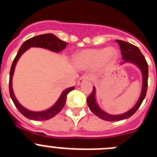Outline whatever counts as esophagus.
<instances>
[{"label":"esophagus","instance_id":"1","mask_svg":"<svg viewBox=\"0 0 157 157\" xmlns=\"http://www.w3.org/2000/svg\"><path fill=\"white\" fill-rule=\"evenodd\" d=\"M88 80H90V76L86 75H82L79 78L78 82V85H80V84H82V82H86V81H88Z\"/></svg>","mask_w":157,"mask_h":157}]
</instances>
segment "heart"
Segmentation results:
<instances>
[{"instance_id": "obj_1", "label": "heart", "mask_w": 157, "mask_h": 157, "mask_svg": "<svg viewBox=\"0 0 157 157\" xmlns=\"http://www.w3.org/2000/svg\"><path fill=\"white\" fill-rule=\"evenodd\" d=\"M117 56V51L114 48H94L86 49L78 53L75 57L76 63L83 67H90L98 64L106 67L115 60Z\"/></svg>"}]
</instances>
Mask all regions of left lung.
I'll list each match as a JSON object with an SVG mask.
<instances>
[{
    "label": "left lung",
    "instance_id": "left-lung-1",
    "mask_svg": "<svg viewBox=\"0 0 157 157\" xmlns=\"http://www.w3.org/2000/svg\"><path fill=\"white\" fill-rule=\"evenodd\" d=\"M116 42H118V44L120 45L122 58L123 59V61L121 62L120 65L124 63H131L138 67L142 75V87H141V95L135 105L127 112L120 115L109 114L98 106L96 101V89L94 86L93 87L92 93L86 99L88 106L94 115L98 116L100 119H102L106 121H120V120H127L133 116L141 105L143 100L145 99L147 92V86H148L149 67H148V63L145 60V56L142 55L139 48L130 43L121 41V40H116Z\"/></svg>",
    "mask_w": 157,
    "mask_h": 157
}]
</instances>
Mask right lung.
<instances>
[{
  "mask_svg": "<svg viewBox=\"0 0 157 157\" xmlns=\"http://www.w3.org/2000/svg\"><path fill=\"white\" fill-rule=\"evenodd\" d=\"M66 45L67 42L59 39L56 35L52 34H45L35 36V37H33L30 39L27 40L23 43V45L19 48L17 55L14 59L12 67H11L10 76H9V93H10V97L13 101L14 105H16L19 112L23 115L25 117H27V119L36 120V121H43V120H49L51 118L54 117L63 109V106L66 103L67 95L74 90L75 86L69 87L63 90L56 103L46 110L41 111V112H34V111L27 109L19 104V102L16 99V96L14 94L13 89H12V76H13L14 71H15V67H16L18 60L22 56V54L24 53L27 49L31 47H38V48L48 49L54 52H59L66 48Z\"/></svg>",
  "mask_w": 157,
  "mask_h": 157,
  "instance_id": "right-lung-1",
  "label": "right lung"
}]
</instances>
